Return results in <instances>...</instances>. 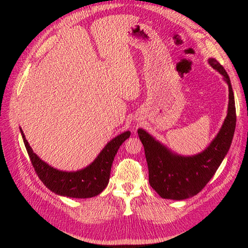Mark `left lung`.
I'll return each instance as SVG.
<instances>
[{"mask_svg": "<svg viewBox=\"0 0 248 248\" xmlns=\"http://www.w3.org/2000/svg\"><path fill=\"white\" fill-rule=\"evenodd\" d=\"M209 64L222 73L228 84L229 105L222 129L207 149L194 156H180L171 154L146 131H138L148 164L149 183L162 198L181 200L197 195L217 172L232 141L236 114L230 78L217 60L210 59Z\"/></svg>", "mask_w": 248, "mask_h": 248, "instance_id": "obj_1", "label": "left lung"}]
</instances>
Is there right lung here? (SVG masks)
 Wrapping results in <instances>:
<instances>
[{"instance_id": "add662e5", "label": "right lung", "mask_w": 248, "mask_h": 248, "mask_svg": "<svg viewBox=\"0 0 248 248\" xmlns=\"http://www.w3.org/2000/svg\"><path fill=\"white\" fill-rule=\"evenodd\" d=\"M21 134L35 172L50 191L71 198H91L97 196L107 187L114 157L120 145L129 138L131 133L127 131L116 136L104 147L101 154L91 165L82 170L73 172L57 170L41 161L25 140L22 130Z\"/></svg>"}]
</instances>
